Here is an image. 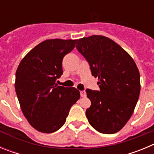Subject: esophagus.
Masks as SVG:
<instances>
[{"mask_svg": "<svg viewBox=\"0 0 154 154\" xmlns=\"http://www.w3.org/2000/svg\"><path fill=\"white\" fill-rule=\"evenodd\" d=\"M80 95H81L82 97H85V96H86V93H85V91H81V92H80Z\"/></svg>", "mask_w": 154, "mask_h": 154, "instance_id": "obj_1", "label": "esophagus"}]
</instances>
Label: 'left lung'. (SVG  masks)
<instances>
[{"instance_id":"8db88e82","label":"left lung","mask_w":154,"mask_h":154,"mask_svg":"<svg viewBox=\"0 0 154 154\" xmlns=\"http://www.w3.org/2000/svg\"><path fill=\"white\" fill-rule=\"evenodd\" d=\"M76 45L99 79L100 90L86 89L91 100L85 112L89 124L99 133H116L130 119L138 101V68L123 48L107 37L92 35L79 39Z\"/></svg>"}]
</instances>
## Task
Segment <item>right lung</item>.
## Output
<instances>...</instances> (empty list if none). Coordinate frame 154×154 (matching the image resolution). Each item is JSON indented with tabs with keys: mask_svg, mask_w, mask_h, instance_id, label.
<instances>
[{
	"mask_svg": "<svg viewBox=\"0 0 154 154\" xmlns=\"http://www.w3.org/2000/svg\"><path fill=\"white\" fill-rule=\"evenodd\" d=\"M77 40L48 39L24 57L16 71L15 91L22 112L32 127L42 133L59 130L69 110L80 98L74 87L55 84L63 73L62 59Z\"/></svg>",
	"mask_w": 154,
	"mask_h": 154,
	"instance_id": "add662e5",
	"label": "right lung"
}]
</instances>
